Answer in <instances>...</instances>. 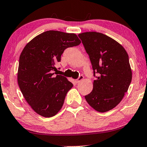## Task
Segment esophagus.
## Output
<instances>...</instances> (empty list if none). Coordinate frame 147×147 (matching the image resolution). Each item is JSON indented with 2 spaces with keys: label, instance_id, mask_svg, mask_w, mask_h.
Instances as JSON below:
<instances>
[{
  "label": "esophagus",
  "instance_id": "34e87169",
  "mask_svg": "<svg viewBox=\"0 0 147 147\" xmlns=\"http://www.w3.org/2000/svg\"><path fill=\"white\" fill-rule=\"evenodd\" d=\"M83 78H84V76H82V75H80V76H79V77L76 79V80H75L76 81V83H78V82H80L81 80H83Z\"/></svg>",
  "mask_w": 147,
  "mask_h": 147
}]
</instances>
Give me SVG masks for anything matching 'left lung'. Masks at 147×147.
I'll return each mask as SVG.
<instances>
[{"mask_svg":"<svg viewBox=\"0 0 147 147\" xmlns=\"http://www.w3.org/2000/svg\"><path fill=\"white\" fill-rule=\"evenodd\" d=\"M94 71V88L85 95L88 104L101 113L120 103L131 82L129 57L125 49L111 37L97 32L79 34Z\"/></svg>","mask_w":147,"mask_h":147,"instance_id":"1","label":"left lung"}]
</instances>
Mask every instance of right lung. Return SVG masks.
<instances>
[{
	"label": "right lung",
	"instance_id": "obj_1",
	"mask_svg": "<svg viewBox=\"0 0 147 147\" xmlns=\"http://www.w3.org/2000/svg\"><path fill=\"white\" fill-rule=\"evenodd\" d=\"M80 42L74 33L48 31L23 48L19 60L18 85L28 104L38 115L52 117L61 109L73 84L64 76H54V65L61 61L65 49Z\"/></svg>",
	"mask_w": 147,
	"mask_h": 147
}]
</instances>
